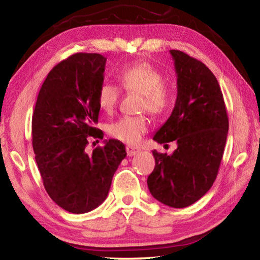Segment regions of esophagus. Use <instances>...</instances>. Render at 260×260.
Segmentation results:
<instances>
[{
  "mask_svg": "<svg viewBox=\"0 0 260 260\" xmlns=\"http://www.w3.org/2000/svg\"><path fill=\"white\" fill-rule=\"evenodd\" d=\"M126 151H127V155H128L129 157H132V156L138 155V153L140 152V149L134 148V147H132V146H127L126 147Z\"/></svg>",
  "mask_w": 260,
  "mask_h": 260,
  "instance_id": "1",
  "label": "esophagus"
}]
</instances>
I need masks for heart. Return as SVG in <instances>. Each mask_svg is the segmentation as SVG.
<instances>
[{
	"mask_svg": "<svg viewBox=\"0 0 260 260\" xmlns=\"http://www.w3.org/2000/svg\"><path fill=\"white\" fill-rule=\"evenodd\" d=\"M121 87L126 91L140 94L139 110H147L153 116L164 113L171 104L170 88L164 83L162 74L148 63H139L125 68L118 74ZM120 98V90L112 83L100 87L98 102L104 112H112ZM148 129V120L143 114L125 116L109 126V133L114 139L128 144L140 142Z\"/></svg>",
	"mask_w": 260,
	"mask_h": 260,
	"instance_id": "obj_1",
	"label": "heart"
}]
</instances>
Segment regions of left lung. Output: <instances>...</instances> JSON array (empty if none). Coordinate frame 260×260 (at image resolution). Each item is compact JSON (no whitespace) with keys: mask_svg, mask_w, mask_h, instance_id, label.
Segmentation results:
<instances>
[{"mask_svg":"<svg viewBox=\"0 0 260 260\" xmlns=\"http://www.w3.org/2000/svg\"><path fill=\"white\" fill-rule=\"evenodd\" d=\"M170 54L177 73V101L153 140L160 144L175 141L177 149L172 155L152 151L156 165L147 183L157 201L181 209L212 187L225 149L228 117L218 80L209 68L182 51Z\"/></svg>","mask_w":260,"mask_h":260,"instance_id":"1","label":"left lung"}]
</instances>
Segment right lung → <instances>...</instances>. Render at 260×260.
Here are the masks:
<instances>
[{
	"mask_svg": "<svg viewBox=\"0 0 260 260\" xmlns=\"http://www.w3.org/2000/svg\"><path fill=\"white\" fill-rule=\"evenodd\" d=\"M105 63L104 56L86 52L60 61L47 76L33 112L32 143L43 186L57 205L76 214L103 203L127 155L114 139L87 152L90 136L103 139L95 126Z\"/></svg>",
	"mask_w": 260,
	"mask_h": 260,
	"instance_id": "obj_1",
	"label": "right lung"
}]
</instances>
